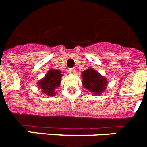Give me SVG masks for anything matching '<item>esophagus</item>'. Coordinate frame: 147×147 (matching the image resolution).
Masks as SVG:
<instances>
[{
	"instance_id": "obj_1",
	"label": "esophagus",
	"mask_w": 147,
	"mask_h": 147,
	"mask_svg": "<svg viewBox=\"0 0 147 147\" xmlns=\"http://www.w3.org/2000/svg\"><path fill=\"white\" fill-rule=\"evenodd\" d=\"M76 69H75V68H73V69H69V73L75 74L76 73Z\"/></svg>"
}]
</instances>
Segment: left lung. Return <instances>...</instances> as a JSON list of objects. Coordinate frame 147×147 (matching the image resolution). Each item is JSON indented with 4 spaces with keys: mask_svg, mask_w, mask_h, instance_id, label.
I'll list each match as a JSON object with an SVG mask.
<instances>
[{
    "mask_svg": "<svg viewBox=\"0 0 147 147\" xmlns=\"http://www.w3.org/2000/svg\"><path fill=\"white\" fill-rule=\"evenodd\" d=\"M107 83V79L94 69H88L82 72L83 86L92 94L102 93Z\"/></svg>",
    "mask_w": 147,
    "mask_h": 147,
    "instance_id": "1",
    "label": "left lung"
}]
</instances>
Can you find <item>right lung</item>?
<instances>
[{
    "label": "right lung",
    "instance_id": "1",
    "mask_svg": "<svg viewBox=\"0 0 147 147\" xmlns=\"http://www.w3.org/2000/svg\"><path fill=\"white\" fill-rule=\"evenodd\" d=\"M62 74L61 71L55 69H51L47 72L44 78L37 83L40 88L45 94L49 96H53L55 94V88L60 85Z\"/></svg>",
    "mask_w": 147,
    "mask_h": 147
}]
</instances>
